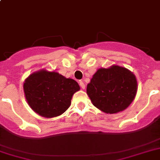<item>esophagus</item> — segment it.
Listing matches in <instances>:
<instances>
[{
    "label": "esophagus",
    "mask_w": 160,
    "mask_h": 160,
    "mask_svg": "<svg viewBox=\"0 0 160 160\" xmlns=\"http://www.w3.org/2000/svg\"><path fill=\"white\" fill-rule=\"evenodd\" d=\"M79 84H80V86L81 87V88H82V89H84V88H85V85H84V84L83 81H80V82H79Z\"/></svg>",
    "instance_id": "obj_1"
}]
</instances>
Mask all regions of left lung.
Listing matches in <instances>:
<instances>
[{
  "mask_svg": "<svg viewBox=\"0 0 160 160\" xmlns=\"http://www.w3.org/2000/svg\"><path fill=\"white\" fill-rule=\"evenodd\" d=\"M138 84L132 72L119 66L100 68L87 85L92 104L105 113L123 111L136 96Z\"/></svg>",
  "mask_w": 160,
  "mask_h": 160,
  "instance_id": "8db88e82",
  "label": "left lung"
}]
</instances>
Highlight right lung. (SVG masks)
Returning <instances> with one entry per match:
<instances>
[{"mask_svg":"<svg viewBox=\"0 0 160 160\" xmlns=\"http://www.w3.org/2000/svg\"><path fill=\"white\" fill-rule=\"evenodd\" d=\"M23 89L31 108L41 116L52 118L68 109L80 86L76 80L58 72L41 70L27 78Z\"/></svg>","mask_w":160,"mask_h":160,"instance_id":"add662e5","label":"right lung"}]
</instances>
